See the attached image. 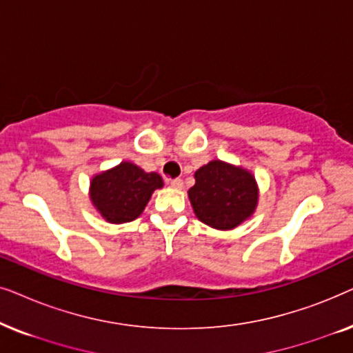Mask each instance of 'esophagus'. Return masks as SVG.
Wrapping results in <instances>:
<instances>
[{
  "mask_svg": "<svg viewBox=\"0 0 353 353\" xmlns=\"http://www.w3.org/2000/svg\"><path fill=\"white\" fill-rule=\"evenodd\" d=\"M183 185H185V183H183L181 178H173V180H170V186L176 188V190H181Z\"/></svg>",
  "mask_w": 353,
  "mask_h": 353,
  "instance_id": "1",
  "label": "esophagus"
}]
</instances>
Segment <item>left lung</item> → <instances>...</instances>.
I'll return each instance as SVG.
<instances>
[{
    "mask_svg": "<svg viewBox=\"0 0 353 353\" xmlns=\"http://www.w3.org/2000/svg\"><path fill=\"white\" fill-rule=\"evenodd\" d=\"M196 185L188 191L194 214L215 230H233L248 220L259 202L252 173L223 161H212L194 173Z\"/></svg>",
    "mask_w": 353,
    "mask_h": 353,
    "instance_id": "8db88e82",
    "label": "left lung"
}]
</instances>
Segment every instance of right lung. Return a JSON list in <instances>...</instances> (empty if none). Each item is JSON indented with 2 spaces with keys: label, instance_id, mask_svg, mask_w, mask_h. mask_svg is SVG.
<instances>
[{
  "label": "right lung",
  "instance_id": "right-lung-1",
  "mask_svg": "<svg viewBox=\"0 0 353 353\" xmlns=\"http://www.w3.org/2000/svg\"><path fill=\"white\" fill-rule=\"evenodd\" d=\"M162 186L159 173H148L132 162H122L93 176L90 199L109 223H127L143 214L152 192Z\"/></svg>",
  "mask_w": 353,
  "mask_h": 353
}]
</instances>
